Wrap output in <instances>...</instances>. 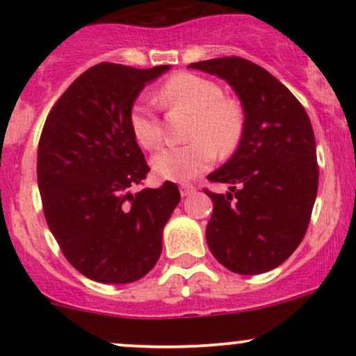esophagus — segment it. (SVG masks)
<instances>
[{
	"label": "esophagus",
	"instance_id": "obj_1",
	"mask_svg": "<svg viewBox=\"0 0 356 356\" xmlns=\"http://www.w3.org/2000/svg\"><path fill=\"white\" fill-rule=\"evenodd\" d=\"M195 192V187L192 184H182L181 186V195L182 197H187V195H192Z\"/></svg>",
	"mask_w": 356,
	"mask_h": 356
}]
</instances>
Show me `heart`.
<instances>
[{
    "mask_svg": "<svg viewBox=\"0 0 356 356\" xmlns=\"http://www.w3.org/2000/svg\"><path fill=\"white\" fill-rule=\"evenodd\" d=\"M155 102L164 108H181L192 113L191 142L162 147L154 154L150 165L155 175L174 182H187L207 170L220 155L231 154L243 136L244 115L236 100L222 97L216 81L195 73H177L155 92ZM129 127L134 138L144 149L161 142L162 129L155 112L144 102L130 108Z\"/></svg>",
    "mask_w": 356,
    "mask_h": 356,
    "instance_id": "1",
    "label": "heart"
}]
</instances>
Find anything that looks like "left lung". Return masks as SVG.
I'll return each instance as SVG.
<instances>
[{"mask_svg":"<svg viewBox=\"0 0 356 356\" xmlns=\"http://www.w3.org/2000/svg\"><path fill=\"white\" fill-rule=\"evenodd\" d=\"M189 68L226 80L244 108L238 149L207 175L231 186L226 195L204 191L214 204L207 246L232 273L271 271L300 246L312 218L320 177L312 122L296 97L252 61L224 56Z\"/></svg>","mask_w":356,"mask_h":356,"instance_id":"1","label":"left lung"}]
</instances>
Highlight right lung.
<instances>
[{
    "label": "right lung",
    "instance_id": "add662e5",
    "mask_svg": "<svg viewBox=\"0 0 356 356\" xmlns=\"http://www.w3.org/2000/svg\"><path fill=\"white\" fill-rule=\"evenodd\" d=\"M169 68L95 65L65 90L44 122L36 162L44 218L68 263L99 283L144 277L181 201L174 182L129 192L150 170L130 132V108Z\"/></svg>",
    "mask_w": 356,
    "mask_h": 356
}]
</instances>
